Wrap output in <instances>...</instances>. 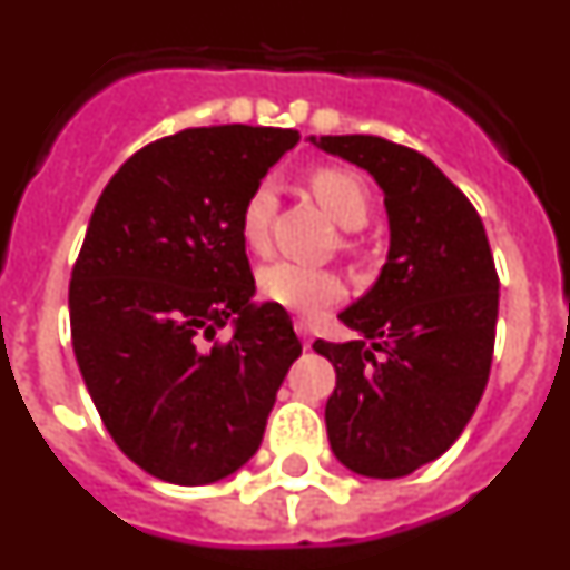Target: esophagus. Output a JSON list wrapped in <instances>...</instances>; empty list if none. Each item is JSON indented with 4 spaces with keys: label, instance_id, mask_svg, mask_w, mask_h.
I'll use <instances>...</instances> for the list:
<instances>
[{
    "label": "esophagus",
    "instance_id": "esophagus-1",
    "mask_svg": "<svg viewBox=\"0 0 570 570\" xmlns=\"http://www.w3.org/2000/svg\"><path fill=\"white\" fill-rule=\"evenodd\" d=\"M296 334L302 336V342H305V347H311V334H314V331H311V322H305V320L296 322Z\"/></svg>",
    "mask_w": 570,
    "mask_h": 570
}]
</instances>
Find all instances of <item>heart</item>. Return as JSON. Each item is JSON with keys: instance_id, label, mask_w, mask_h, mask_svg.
<instances>
[{"instance_id": "b5f03b06", "label": "heart", "mask_w": 570, "mask_h": 570, "mask_svg": "<svg viewBox=\"0 0 570 570\" xmlns=\"http://www.w3.org/2000/svg\"><path fill=\"white\" fill-rule=\"evenodd\" d=\"M311 190L320 205L334 216L342 228H362L371 214V196L365 183L351 170L320 168L311 174ZM276 185L274 179H262L254 185L239 214V234L245 245L262 250L268 245L271 223L276 214ZM345 285L334 271L311 268L299 262H274L259 271V296L271 305L299 316H314L342 299Z\"/></svg>"}]
</instances>
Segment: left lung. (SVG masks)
I'll list each match as a JSON object with an SVG mask.
<instances>
[{
	"mask_svg": "<svg viewBox=\"0 0 570 570\" xmlns=\"http://www.w3.org/2000/svg\"><path fill=\"white\" fill-rule=\"evenodd\" d=\"M311 142L365 168L385 194L387 262L340 314L362 340H316L314 351L336 371L325 405L336 460L396 480L445 454L480 405L500 276L476 208L420 150L362 134Z\"/></svg>",
	"mask_w": 570,
	"mask_h": 570,
	"instance_id": "obj_1",
	"label": "left lung"
}]
</instances>
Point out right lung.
<instances>
[{"instance_id": "1", "label": "right lung", "mask_w": 570, "mask_h": 570, "mask_svg": "<svg viewBox=\"0 0 570 570\" xmlns=\"http://www.w3.org/2000/svg\"><path fill=\"white\" fill-rule=\"evenodd\" d=\"M296 130L188 128L110 176L70 274V340L88 394L128 460L208 485L259 448L302 354L288 311L259 305L242 205ZM235 322L230 341L215 331Z\"/></svg>"}]
</instances>
